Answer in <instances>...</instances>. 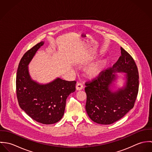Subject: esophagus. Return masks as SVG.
Instances as JSON below:
<instances>
[{
	"instance_id": "34e87169",
	"label": "esophagus",
	"mask_w": 152,
	"mask_h": 152,
	"mask_svg": "<svg viewBox=\"0 0 152 152\" xmlns=\"http://www.w3.org/2000/svg\"><path fill=\"white\" fill-rule=\"evenodd\" d=\"M83 88V85L81 83H78V84H77V86H76V89H77V90H81Z\"/></svg>"
}]
</instances>
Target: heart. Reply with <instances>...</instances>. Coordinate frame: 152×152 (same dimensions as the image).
Listing matches in <instances>:
<instances>
[{"label":"heart","instance_id":"1","mask_svg":"<svg viewBox=\"0 0 152 152\" xmlns=\"http://www.w3.org/2000/svg\"><path fill=\"white\" fill-rule=\"evenodd\" d=\"M108 62L107 59H102L87 66L85 70L86 74L88 77L94 78L98 77L104 70Z\"/></svg>","mask_w":152,"mask_h":152}]
</instances>
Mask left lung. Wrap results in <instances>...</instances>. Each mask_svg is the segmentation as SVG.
Here are the masks:
<instances>
[{
	"label": "left lung",
	"instance_id": "obj_1",
	"mask_svg": "<svg viewBox=\"0 0 152 152\" xmlns=\"http://www.w3.org/2000/svg\"><path fill=\"white\" fill-rule=\"evenodd\" d=\"M116 71L127 73V86L112 93L108 87L115 79L113 73ZM85 85L86 109L90 119L99 124H112L123 118L134 107L139 91L137 65L132 57L121 47V56L116 63Z\"/></svg>",
	"mask_w": 152,
	"mask_h": 152
}]
</instances>
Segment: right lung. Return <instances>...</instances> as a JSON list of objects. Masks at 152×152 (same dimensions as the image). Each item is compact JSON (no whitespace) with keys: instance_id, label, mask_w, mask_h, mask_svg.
<instances>
[{"instance_id":"1","label":"right lung","mask_w":152,"mask_h":152,"mask_svg":"<svg viewBox=\"0 0 152 152\" xmlns=\"http://www.w3.org/2000/svg\"><path fill=\"white\" fill-rule=\"evenodd\" d=\"M43 44V42L37 44L22 57L17 71L16 95L20 107L31 118L51 125L62 118L66 99L75 91L76 81L57 78L50 84L40 85L31 80L27 65Z\"/></svg>"}]
</instances>
